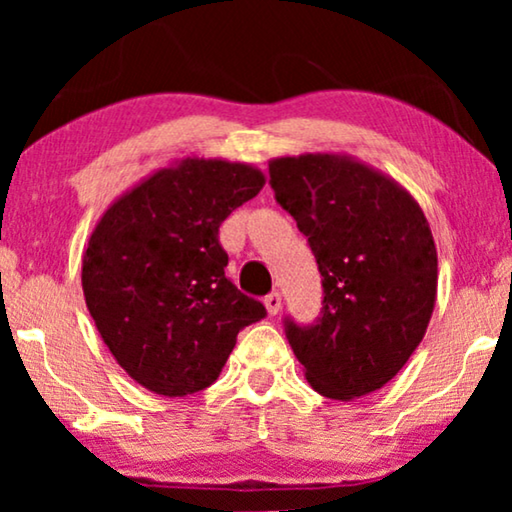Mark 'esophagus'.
<instances>
[{
	"label": "esophagus",
	"mask_w": 512,
	"mask_h": 512,
	"mask_svg": "<svg viewBox=\"0 0 512 512\" xmlns=\"http://www.w3.org/2000/svg\"><path fill=\"white\" fill-rule=\"evenodd\" d=\"M265 310H268L270 317H275V314H279V310H282V296L279 293H270V296H265Z\"/></svg>",
	"instance_id": "34e87169"
}]
</instances>
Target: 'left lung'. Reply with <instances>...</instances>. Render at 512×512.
Returning a JSON list of instances; mask_svg holds the SVG:
<instances>
[{
	"mask_svg": "<svg viewBox=\"0 0 512 512\" xmlns=\"http://www.w3.org/2000/svg\"><path fill=\"white\" fill-rule=\"evenodd\" d=\"M270 184L324 277L317 324L286 321L305 380L335 401L373 394L431 321L438 254L429 221L396 179L347 153L272 158Z\"/></svg>",
	"mask_w": 512,
	"mask_h": 512,
	"instance_id": "8db88e82",
	"label": "left lung"
}]
</instances>
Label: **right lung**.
<instances>
[{
  "instance_id": "obj_1",
  "label": "right lung",
  "mask_w": 512,
  "mask_h": 512,
  "mask_svg": "<svg viewBox=\"0 0 512 512\" xmlns=\"http://www.w3.org/2000/svg\"><path fill=\"white\" fill-rule=\"evenodd\" d=\"M249 163L188 156L160 167L100 216L81 258V286L104 345L158 396L207 389L237 333L265 317L226 279L219 226L258 195Z\"/></svg>"
}]
</instances>
